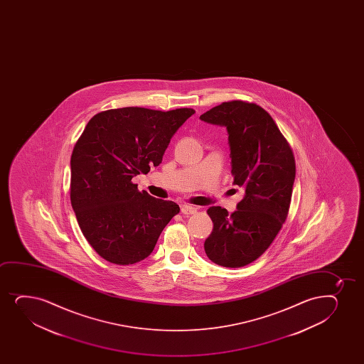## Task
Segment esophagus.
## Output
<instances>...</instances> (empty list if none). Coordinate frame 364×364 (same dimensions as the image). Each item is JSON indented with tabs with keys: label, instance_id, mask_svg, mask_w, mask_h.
I'll list each match as a JSON object with an SVG mask.
<instances>
[{
	"label": "esophagus",
	"instance_id": "obj_1",
	"mask_svg": "<svg viewBox=\"0 0 364 364\" xmlns=\"http://www.w3.org/2000/svg\"><path fill=\"white\" fill-rule=\"evenodd\" d=\"M181 213L186 215V216H189V215H194V213H197V209L193 208V206H189V205H182Z\"/></svg>",
	"mask_w": 364,
	"mask_h": 364
}]
</instances>
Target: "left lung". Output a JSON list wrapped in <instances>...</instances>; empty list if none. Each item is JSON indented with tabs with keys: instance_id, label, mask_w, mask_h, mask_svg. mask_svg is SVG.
Wrapping results in <instances>:
<instances>
[{
	"instance_id": "left-lung-1",
	"label": "left lung",
	"mask_w": 364,
	"mask_h": 364,
	"mask_svg": "<svg viewBox=\"0 0 364 364\" xmlns=\"http://www.w3.org/2000/svg\"><path fill=\"white\" fill-rule=\"evenodd\" d=\"M200 119L226 126L233 184L244 191L232 215L221 206L208 210L213 230L205 252L223 267H244L267 250L288 218L295 158L271 115L255 103L223 102Z\"/></svg>"
}]
</instances>
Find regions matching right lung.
Returning a JSON list of instances; mask_svg holds the SVG:
<instances>
[{"label":"right lung","instance_id":"add662e5","mask_svg":"<svg viewBox=\"0 0 364 364\" xmlns=\"http://www.w3.org/2000/svg\"><path fill=\"white\" fill-rule=\"evenodd\" d=\"M196 110L126 107L88 122L71 154L70 201L98 255L132 264L151 255L180 206L139 192L132 178L158 166L176 131Z\"/></svg>","mask_w":364,"mask_h":364}]
</instances>
